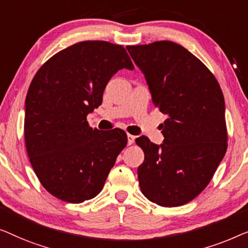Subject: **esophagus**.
<instances>
[{"mask_svg":"<svg viewBox=\"0 0 248 248\" xmlns=\"http://www.w3.org/2000/svg\"><path fill=\"white\" fill-rule=\"evenodd\" d=\"M135 139H136L135 136L128 134V145H132V144H134Z\"/></svg>","mask_w":248,"mask_h":248,"instance_id":"1","label":"esophagus"}]
</instances>
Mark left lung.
Wrapping results in <instances>:
<instances>
[{
	"label": "left lung",
	"instance_id": "1",
	"mask_svg": "<svg viewBox=\"0 0 248 248\" xmlns=\"http://www.w3.org/2000/svg\"><path fill=\"white\" fill-rule=\"evenodd\" d=\"M145 75L153 103L169 118L163 144L136 139L145 154L138 167L142 194L162 207H179L205 189L227 151L224 94L214 74L173 41L127 46Z\"/></svg>",
	"mask_w": 248,
	"mask_h": 248
}]
</instances>
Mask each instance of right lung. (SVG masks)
Masks as SVG:
<instances>
[{
    "instance_id": "obj_1",
    "label": "right lung",
    "mask_w": 248,
    "mask_h": 248,
    "mask_svg": "<svg viewBox=\"0 0 248 248\" xmlns=\"http://www.w3.org/2000/svg\"><path fill=\"white\" fill-rule=\"evenodd\" d=\"M134 69L123 46L82 41L59 51L36 73L28 90L24 140L30 163L50 194L81 203L101 192L127 145L121 129H92L86 116L101 106L119 71Z\"/></svg>"
}]
</instances>
